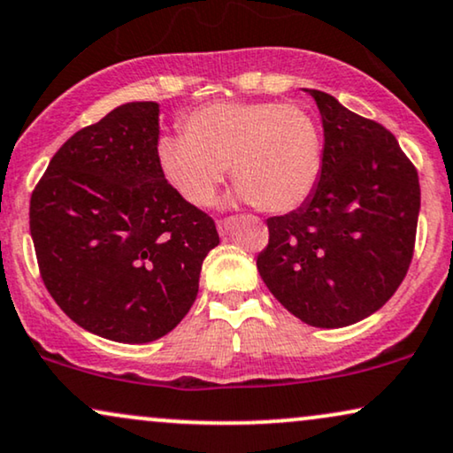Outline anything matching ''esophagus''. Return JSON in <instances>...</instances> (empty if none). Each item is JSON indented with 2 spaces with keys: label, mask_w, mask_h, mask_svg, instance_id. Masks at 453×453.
<instances>
[{
  "label": "esophagus",
  "mask_w": 453,
  "mask_h": 453,
  "mask_svg": "<svg viewBox=\"0 0 453 453\" xmlns=\"http://www.w3.org/2000/svg\"><path fill=\"white\" fill-rule=\"evenodd\" d=\"M234 225H237V220H234V219L220 220V222H219V233H220V237H226V234L233 231Z\"/></svg>",
  "instance_id": "obj_1"
}]
</instances>
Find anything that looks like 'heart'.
<instances>
[{
  "label": "heart",
  "instance_id": "heart-1",
  "mask_svg": "<svg viewBox=\"0 0 453 453\" xmlns=\"http://www.w3.org/2000/svg\"><path fill=\"white\" fill-rule=\"evenodd\" d=\"M185 134L157 141V164L193 205L212 203L231 168L237 197L264 212H291L312 196L322 133L308 111L274 102H219L193 110Z\"/></svg>",
  "mask_w": 453,
  "mask_h": 453
}]
</instances>
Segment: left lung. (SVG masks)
<instances>
[{"label":"left lung","mask_w":453,"mask_h":453,"mask_svg":"<svg viewBox=\"0 0 453 453\" xmlns=\"http://www.w3.org/2000/svg\"><path fill=\"white\" fill-rule=\"evenodd\" d=\"M319 105L325 148L312 196L273 216L257 273L305 325L339 328L389 302L414 254L420 185L414 164L379 122L328 93L305 89Z\"/></svg>","instance_id":"left-lung-1"}]
</instances>
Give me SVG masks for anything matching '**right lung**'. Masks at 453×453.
Listing matches in <instances>:
<instances>
[{"label":"right lung","instance_id":"1","mask_svg":"<svg viewBox=\"0 0 453 453\" xmlns=\"http://www.w3.org/2000/svg\"><path fill=\"white\" fill-rule=\"evenodd\" d=\"M160 105L122 104L74 133L31 196L41 279L85 331L150 343L196 302L199 273L220 243L214 220L164 179Z\"/></svg>","mask_w":453,"mask_h":453}]
</instances>
